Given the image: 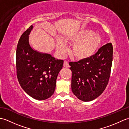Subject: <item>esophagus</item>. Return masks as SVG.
<instances>
[{
  "mask_svg": "<svg viewBox=\"0 0 129 129\" xmlns=\"http://www.w3.org/2000/svg\"><path fill=\"white\" fill-rule=\"evenodd\" d=\"M64 67L65 68H69L70 67L69 62L68 61H64Z\"/></svg>",
  "mask_w": 129,
  "mask_h": 129,
  "instance_id": "esophagus-1",
  "label": "esophagus"
}]
</instances>
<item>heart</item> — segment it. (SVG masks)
Listing matches in <instances>:
<instances>
[{
	"label": "heart",
	"mask_w": 129,
	"mask_h": 129,
	"mask_svg": "<svg viewBox=\"0 0 129 129\" xmlns=\"http://www.w3.org/2000/svg\"><path fill=\"white\" fill-rule=\"evenodd\" d=\"M69 44H74V54L78 58L85 59L94 55L101 42V37L91 30H83L71 35L68 39ZM56 48L59 53L64 55L69 51V48L65 41L58 39Z\"/></svg>",
	"instance_id": "obj_1"
}]
</instances>
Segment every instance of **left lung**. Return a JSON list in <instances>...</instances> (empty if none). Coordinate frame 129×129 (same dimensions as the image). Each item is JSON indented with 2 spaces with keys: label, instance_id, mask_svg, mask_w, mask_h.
<instances>
[{
  "label": "left lung",
  "instance_id": "8db88e82",
  "mask_svg": "<svg viewBox=\"0 0 129 129\" xmlns=\"http://www.w3.org/2000/svg\"><path fill=\"white\" fill-rule=\"evenodd\" d=\"M113 54V45L109 43L90 57L69 62L72 90L79 99L91 101L103 92L110 79Z\"/></svg>",
  "mask_w": 129,
  "mask_h": 129
}]
</instances>
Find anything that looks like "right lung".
Wrapping results in <instances>:
<instances>
[{
	"instance_id": "1",
	"label": "right lung",
	"mask_w": 129,
	"mask_h": 129,
	"mask_svg": "<svg viewBox=\"0 0 129 129\" xmlns=\"http://www.w3.org/2000/svg\"><path fill=\"white\" fill-rule=\"evenodd\" d=\"M31 25L19 39L16 51V75L21 87L37 100H45L54 94L57 75L64 60L34 50L29 44Z\"/></svg>"
}]
</instances>
